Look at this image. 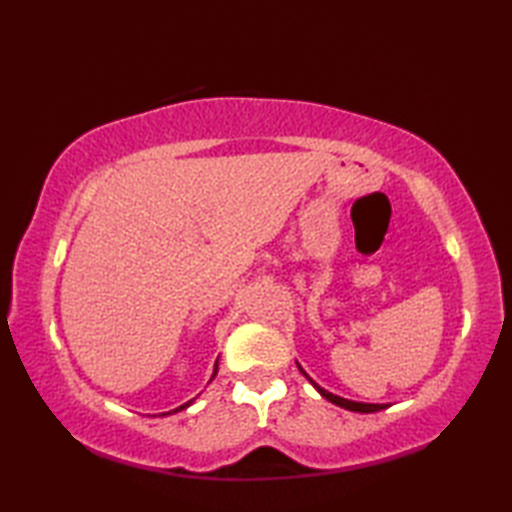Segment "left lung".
Masks as SVG:
<instances>
[{"label":"left lung","instance_id":"left-lung-1","mask_svg":"<svg viewBox=\"0 0 512 512\" xmlns=\"http://www.w3.org/2000/svg\"><path fill=\"white\" fill-rule=\"evenodd\" d=\"M297 367H299V372L310 380V385H312L314 389H317L319 394H321L325 400H330V402H334V405H339V407H343V409H347V411H356V413H374V411H380V409H387V407H389V405H378V402H356V400H347V398L336 396V394H332V391L323 389L319 383H314V380L306 374V369H303L299 363H297Z\"/></svg>","mask_w":512,"mask_h":512}]
</instances>
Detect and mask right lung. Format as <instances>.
<instances>
[{
    "label": "right lung",
    "mask_w": 512,
    "mask_h": 512,
    "mask_svg": "<svg viewBox=\"0 0 512 512\" xmlns=\"http://www.w3.org/2000/svg\"><path fill=\"white\" fill-rule=\"evenodd\" d=\"M217 376V361H215V365H213V376H211V380ZM211 380H209V383H211ZM195 400V398H193ZM193 400H189V402H184V405H180V407H176V409H171V411H162L160 413V416H171V413H178V411H182V409H187L189 405H191V402Z\"/></svg>",
    "instance_id": "add662e5"
}]
</instances>
